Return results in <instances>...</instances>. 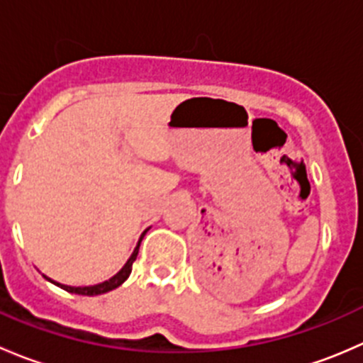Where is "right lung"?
I'll return each instance as SVG.
<instances>
[{"label": "right lung", "instance_id": "1", "mask_svg": "<svg viewBox=\"0 0 363 363\" xmlns=\"http://www.w3.org/2000/svg\"><path fill=\"white\" fill-rule=\"evenodd\" d=\"M145 232H147V230H145ZM145 232L142 233V237L145 235ZM142 237H140V240H138V244H137V247H135V251L131 252V256H130V258H128V262L124 263L123 269H121L119 272L116 274V276H112L108 281H104V283L93 284V286H68V284H61V283H57V281H52V279H50V277H47V276H43V277H45L47 281H50V283H52V284H56V286H60V288H63V290L69 291V294L89 295V296L91 295L107 294V291H112V290H116L117 286H121V284H123L124 281H126L128 277H130L131 267H133V262H135V259H137L138 247H140V242H142Z\"/></svg>", "mask_w": 363, "mask_h": 363}]
</instances>
